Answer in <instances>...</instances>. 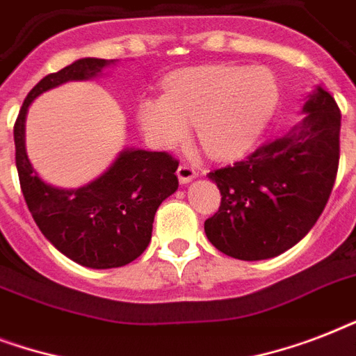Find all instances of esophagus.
Here are the masks:
<instances>
[{
	"label": "esophagus",
	"instance_id": "esophagus-1",
	"mask_svg": "<svg viewBox=\"0 0 356 356\" xmlns=\"http://www.w3.org/2000/svg\"><path fill=\"white\" fill-rule=\"evenodd\" d=\"M195 175H197V172H195V168L192 166V164H188V162H183V164H181V166L177 168V177H179V181H181V183H183V184L190 183V181H192V179H194Z\"/></svg>",
	"mask_w": 356,
	"mask_h": 356
}]
</instances>
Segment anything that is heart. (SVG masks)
<instances>
[{
  "instance_id": "heart-1",
  "label": "heart",
  "mask_w": 356,
  "mask_h": 356,
  "mask_svg": "<svg viewBox=\"0 0 356 356\" xmlns=\"http://www.w3.org/2000/svg\"><path fill=\"white\" fill-rule=\"evenodd\" d=\"M279 99L277 81L266 68L197 66L164 81V96L138 103V123L162 149H173L195 127L207 155L229 159L259 138Z\"/></svg>"
}]
</instances>
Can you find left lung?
<instances>
[{
  "mask_svg": "<svg viewBox=\"0 0 356 356\" xmlns=\"http://www.w3.org/2000/svg\"><path fill=\"white\" fill-rule=\"evenodd\" d=\"M303 113L298 127L209 173L222 203L205 222V233L222 253L271 259L296 245L321 216L337 179L342 114L321 86Z\"/></svg>",
  "mask_w": 356,
  "mask_h": 356,
  "instance_id": "1",
  "label": "left lung"
}]
</instances>
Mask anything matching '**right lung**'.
<instances>
[{"label": "right lung", "mask_w": 356, "mask_h": 356, "mask_svg": "<svg viewBox=\"0 0 356 356\" xmlns=\"http://www.w3.org/2000/svg\"><path fill=\"white\" fill-rule=\"evenodd\" d=\"M114 60L79 58L46 75L27 94L14 123L16 168L27 209L42 234L86 268H120L149 245L156 209L179 186V161L166 151L123 149L102 177L77 190L46 184L25 153V116L42 92L66 81L92 79Z\"/></svg>", "instance_id": "obj_1"}]
</instances>
